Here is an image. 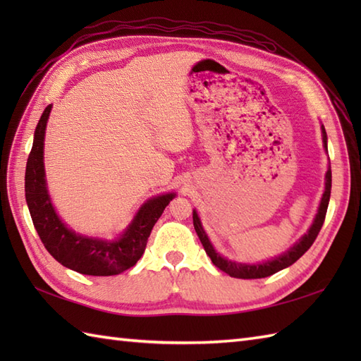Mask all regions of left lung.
<instances>
[{"instance_id": "obj_1", "label": "left lung", "mask_w": 361, "mask_h": 361, "mask_svg": "<svg viewBox=\"0 0 361 361\" xmlns=\"http://www.w3.org/2000/svg\"><path fill=\"white\" fill-rule=\"evenodd\" d=\"M321 133H323V142H324V150H327V135H326V128L324 126H321ZM331 189H332V171L327 169L326 172V188H324V194L321 197V202L318 206V212L315 219H313V224L310 225L309 231L305 233L301 239H299L293 247H290L286 252H282L281 256H276L270 260H265V262H257V264H242V262H235V260H229L224 256H220L216 251V248L212 247V243L209 240L208 234L204 233V229L202 226L200 217H198L197 211H192V219H194V228L195 233L200 239L203 248L212 260V264L217 268H220L221 271H225L226 274L231 276V278H239V279H260V278H267V276H271L274 273H278L283 268L290 267L291 264H295L296 260L301 257L305 251H307L312 243L315 242L317 235L319 233L321 226L324 224L326 219V212H327V206L329 200H331Z\"/></svg>"}]
</instances>
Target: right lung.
<instances>
[{"instance_id":"1","label":"right lung","mask_w":361,"mask_h":361,"mask_svg":"<svg viewBox=\"0 0 361 361\" xmlns=\"http://www.w3.org/2000/svg\"><path fill=\"white\" fill-rule=\"evenodd\" d=\"M51 109L52 105L46 106L38 121L32 150L26 164L25 192L34 226L44 248L63 267L88 276L119 274L132 268L141 259L153 225L176 194L169 192L149 198L137 209L126 231L113 240L73 231L59 217L46 186L43 149Z\"/></svg>"}]
</instances>
